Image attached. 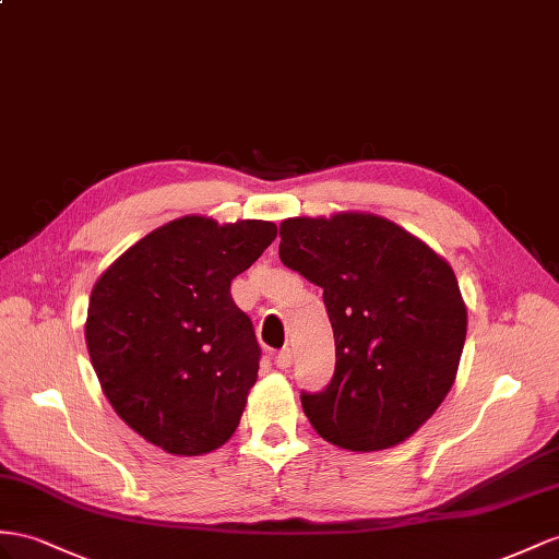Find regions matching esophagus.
I'll return each mask as SVG.
<instances>
[{
	"mask_svg": "<svg viewBox=\"0 0 559 559\" xmlns=\"http://www.w3.org/2000/svg\"><path fill=\"white\" fill-rule=\"evenodd\" d=\"M276 366L278 368H290L293 366V352L290 349H281L278 354H276Z\"/></svg>",
	"mask_w": 559,
	"mask_h": 559,
	"instance_id": "1",
	"label": "esophagus"
}]
</instances>
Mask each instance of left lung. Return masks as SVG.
I'll return each instance as SVG.
<instances>
[{
  "label": "left lung",
  "mask_w": 559,
  "mask_h": 559,
  "mask_svg": "<svg viewBox=\"0 0 559 559\" xmlns=\"http://www.w3.org/2000/svg\"><path fill=\"white\" fill-rule=\"evenodd\" d=\"M281 262L323 288L335 373L302 392L311 427L347 451L408 439L453 388L467 309L449 262L394 222L366 212L281 224Z\"/></svg>",
  "instance_id": "1"
}]
</instances>
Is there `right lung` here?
Returning <instances> with one entry per match:
<instances>
[{
    "mask_svg": "<svg viewBox=\"0 0 559 559\" xmlns=\"http://www.w3.org/2000/svg\"><path fill=\"white\" fill-rule=\"evenodd\" d=\"M276 224L181 217L155 228L96 281L84 337L110 406L153 447L203 455L231 439L262 349L231 281Z\"/></svg>",
    "mask_w": 559,
    "mask_h": 559,
    "instance_id": "obj_1",
    "label": "right lung"
}]
</instances>
